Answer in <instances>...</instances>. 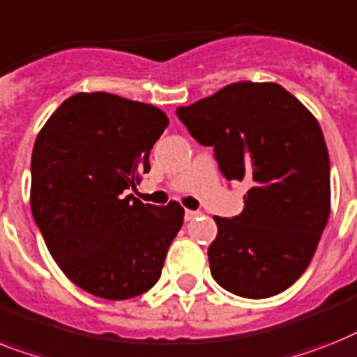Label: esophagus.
<instances>
[{
	"mask_svg": "<svg viewBox=\"0 0 357 357\" xmlns=\"http://www.w3.org/2000/svg\"><path fill=\"white\" fill-rule=\"evenodd\" d=\"M199 216V213L198 211H185V220H187V222H190V220H194V218H198Z\"/></svg>",
	"mask_w": 357,
	"mask_h": 357,
	"instance_id": "obj_1",
	"label": "esophagus"
}]
</instances>
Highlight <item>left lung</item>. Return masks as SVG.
Segmentation results:
<instances>
[{
	"instance_id": "left-lung-1",
	"label": "left lung",
	"mask_w": 357,
	"mask_h": 357,
	"mask_svg": "<svg viewBox=\"0 0 357 357\" xmlns=\"http://www.w3.org/2000/svg\"><path fill=\"white\" fill-rule=\"evenodd\" d=\"M178 117L213 146L229 181H248L244 211L214 216V280L248 299L289 288L306 271L330 216V159L317 119L275 82H234Z\"/></svg>"
}]
</instances>
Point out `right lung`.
Wrapping results in <instances>:
<instances>
[{"label":"right lung","mask_w":357,"mask_h":357,"mask_svg":"<svg viewBox=\"0 0 357 357\" xmlns=\"http://www.w3.org/2000/svg\"><path fill=\"white\" fill-rule=\"evenodd\" d=\"M167 126L152 104L95 91L66 98L34 141V222L63 275L95 297L149 291L183 225L178 202L155 207L124 196L150 170Z\"/></svg>","instance_id":"right-lung-1"}]
</instances>
